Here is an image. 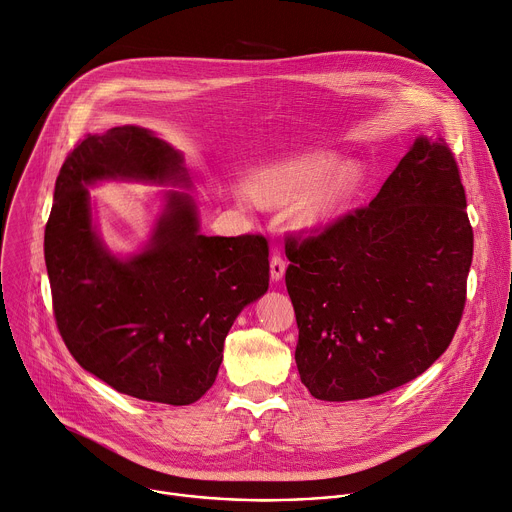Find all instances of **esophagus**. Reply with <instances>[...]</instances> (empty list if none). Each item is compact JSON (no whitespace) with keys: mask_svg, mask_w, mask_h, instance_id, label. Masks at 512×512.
<instances>
[{"mask_svg":"<svg viewBox=\"0 0 512 512\" xmlns=\"http://www.w3.org/2000/svg\"><path fill=\"white\" fill-rule=\"evenodd\" d=\"M283 273H285V261H283V257L281 255H273L271 257V279L273 281H279L281 277H283Z\"/></svg>","mask_w":512,"mask_h":512,"instance_id":"obj_1","label":"esophagus"}]
</instances>
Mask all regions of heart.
<instances>
[{
    "instance_id": "b5f03b06",
    "label": "heart",
    "mask_w": 512,
    "mask_h": 512,
    "mask_svg": "<svg viewBox=\"0 0 512 512\" xmlns=\"http://www.w3.org/2000/svg\"><path fill=\"white\" fill-rule=\"evenodd\" d=\"M332 166L334 158L326 154L277 164L259 176L257 186L239 184L235 190L237 202L251 210L261 200L267 204H285L304 195L296 208V221L302 229H320L344 210L360 184V170L356 166L346 164L329 175Z\"/></svg>"
}]
</instances>
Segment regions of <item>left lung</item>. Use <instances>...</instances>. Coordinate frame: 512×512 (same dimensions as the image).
<instances>
[{"label":"left lung","mask_w":512,"mask_h":512,"mask_svg":"<svg viewBox=\"0 0 512 512\" xmlns=\"http://www.w3.org/2000/svg\"><path fill=\"white\" fill-rule=\"evenodd\" d=\"M474 233L444 137H417L369 206L289 235L296 364L322 401L397 389L450 346L466 306Z\"/></svg>","instance_id":"obj_1"}]
</instances>
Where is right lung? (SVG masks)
I'll use <instances>...</instances> for the list:
<instances>
[{"label": "right lung", "mask_w": 512, "mask_h": 512, "mask_svg": "<svg viewBox=\"0 0 512 512\" xmlns=\"http://www.w3.org/2000/svg\"><path fill=\"white\" fill-rule=\"evenodd\" d=\"M117 178L190 186L182 154L148 129L123 125L77 143L44 231L56 326L81 367L115 391L190 405L212 387L235 318L269 287L267 239L200 235L192 196L172 190L150 243L119 259L87 192Z\"/></svg>", "instance_id": "add662e5"}]
</instances>
